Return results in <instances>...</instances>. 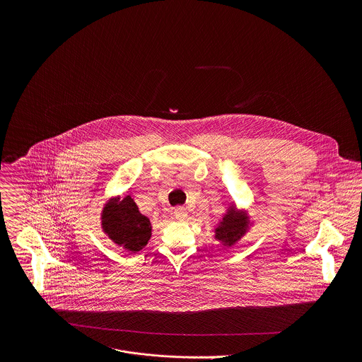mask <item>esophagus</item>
<instances>
[{
	"instance_id": "1",
	"label": "esophagus",
	"mask_w": 362,
	"mask_h": 362,
	"mask_svg": "<svg viewBox=\"0 0 362 362\" xmlns=\"http://www.w3.org/2000/svg\"><path fill=\"white\" fill-rule=\"evenodd\" d=\"M187 216H188L187 209H184V207H175V210H174V217H175L178 221H184V220L187 218Z\"/></svg>"
}]
</instances>
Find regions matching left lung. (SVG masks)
<instances>
[{"label":"left lung","instance_id":"1","mask_svg":"<svg viewBox=\"0 0 362 362\" xmlns=\"http://www.w3.org/2000/svg\"><path fill=\"white\" fill-rule=\"evenodd\" d=\"M250 224V217L245 213H241L235 206H230L214 228V238L221 241L226 247H233L243 235H245Z\"/></svg>","mask_w":362,"mask_h":362}]
</instances>
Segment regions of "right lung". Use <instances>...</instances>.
Here are the masks:
<instances>
[{"mask_svg": "<svg viewBox=\"0 0 362 362\" xmlns=\"http://www.w3.org/2000/svg\"><path fill=\"white\" fill-rule=\"evenodd\" d=\"M102 228L107 237L125 251L138 252L146 247L152 235L151 220L144 216L134 199H110L102 210Z\"/></svg>", "mask_w": 362, "mask_h": 362, "instance_id": "right-lung-1", "label": "right lung"}]
</instances>
